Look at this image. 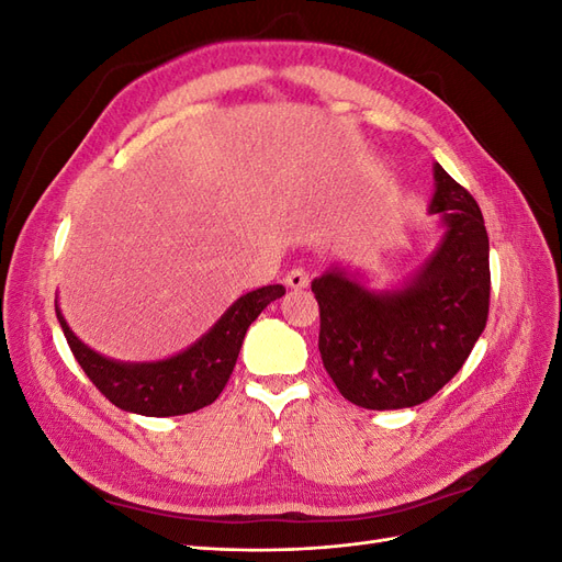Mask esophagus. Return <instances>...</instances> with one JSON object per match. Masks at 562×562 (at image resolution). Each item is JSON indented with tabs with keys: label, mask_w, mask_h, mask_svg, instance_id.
<instances>
[{
	"label": "esophagus",
	"mask_w": 562,
	"mask_h": 562,
	"mask_svg": "<svg viewBox=\"0 0 562 562\" xmlns=\"http://www.w3.org/2000/svg\"><path fill=\"white\" fill-rule=\"evenodd\" d=\"M285 283L295 288V291H302V288L310 285V271L304 267H293L291 271L285 274Z\"/></svg>",
	"instance_id": "1"
}]
</instances>
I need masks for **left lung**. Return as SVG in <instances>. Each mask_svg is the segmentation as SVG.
<instances>
[{
  "instance_id": "obj_1",
  "label": "left lung",
  "mask_w": 562,
  "mask_h": 562,
  "mask_svg": "<svg viewBox=\"0 0 562 562\" xmlns=\"http://www.w3.org/2000/svg\"><path fill=\"white\" fill-rule=\"evenodd\" d=\"M446 236L401 291L370 293L342 271L314 279L318 351L337 391L368 411L429 401L469 359L490 312V244L475 199L434 166Z\"/></svg>"
}]
</instances>
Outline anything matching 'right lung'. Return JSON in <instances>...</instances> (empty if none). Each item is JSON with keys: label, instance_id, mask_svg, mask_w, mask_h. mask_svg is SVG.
I'll return each instance as SVG.
<instances>
[{"label": "right lung", "instance_id": "obj_1", "mask_svg": "<svg viewBox=\"0 0 562 562\" xmlns=\"http://www.w3.org/2000/svg\"><path fill=\"white\" fill-rule=\"evenodd\" d=\"M283 293L277 283L241 295L196 345L157 363L110 361L81 342L58 307L56 316L77 363L110 403L145 417H176L201 411L223 394L248 326Z\"/></svg>", "mask_w": 562, "mask_h": 562}]
</instances>
